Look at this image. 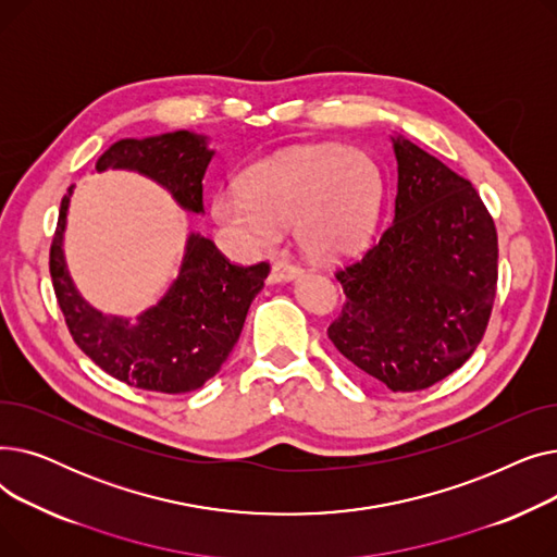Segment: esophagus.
I'll return each instance as SVG.
<instances>
[{"instance_id":"esophagus-1","label":"esophagus","mask_w":557,"mask_h":557,"mask_svg":"<svg viewBox=\"0 0 557 557\" xmlns=\"http://www.w3.org/2000/svg\"><path fill=\"white\" fill-rule=\"evenodd\" d=\"M302 275V269L296 267V263H288V261H275L273 269H271V284H284V282H290Z\"/></svg>"}]
</instances>
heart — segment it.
<instances>
[{
  "instance_id": "1",
  "label": "heart",
  "mask_w": 557,
  "mask_h": 557,
  "mask_svg": "<svg viewBox=\"0 0 557 557\" xmlns=\"http://www.w3.org/2000/svg\"><path fill=\"white\" fill-rule=\"evenodd\" d=\"M382 200L384 181L372 158L341 144H315L252 164L242 189L214 194L212 214L255 252L269 250L282 227L296 225L300 246L332 261L368 244Z\"/></svg>"
}]
</instances>
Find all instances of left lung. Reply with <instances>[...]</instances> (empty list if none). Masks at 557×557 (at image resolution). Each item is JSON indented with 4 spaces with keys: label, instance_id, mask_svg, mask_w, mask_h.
I'll return each instance as SVG.
<instances>
[{
    "label": "left lung",
    "instance_id": "left-lung-1",
    "mask_svg": "<svg viewBox=\"0 0 557 557\" xmlns=\"http://www.w3.org/2000/svg\"><path fill=\"white\" fill-rule=\"evenodd\" d=\"M391 141L395 216L336 273L345 305L327 336L374 382L413 393L474 355L496 296L499 246L470 181L401 135Z\"/></svg>",
    "mask_w": 557,
    "mask_h": 557
}]
</instances>
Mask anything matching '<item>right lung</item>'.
I'll use <instances>...</instances> for the list:
<instances>
[{
    "mask_svg": "<svg viewBox=\"0 0 557 557\" xmlns=\"http://www.w3.org/2000/svg\"><path fill=\"white\" fill-rule=\"evenodd\" d=\"M210 139L175 131L146 139H120L97 160V171H137L164 187L183 210L205 214L202 178L214 158ZM74 185L67 189L53 234L49 273L72 338L101 370L141 391L189 393L212 379L239 341L250 302L271 267L230 263L212 239L189 232L178 277L137 318L112 315L87 302L67 271L65 227Z\"/></svg>",
    "mask_w": 557,
    "mask_h": 557,
    "instance_id": "add662e5",
    "label": "right lung"
}]
</instances>
